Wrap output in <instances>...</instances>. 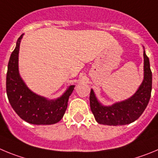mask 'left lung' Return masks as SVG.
Masks as SVG:
<instances>
[{
    "mask_svg": "<svg viewBox=\"0 0 158 158\" xmlns=\"http://www.w3.org/2000/svg\"><path fill=\"white\" fill-rule=\"evenodd\" d=\"M144 49V47H143ZM144 78L135 93L131 98L112 106H103L97 98L93 89L89 94L90 109L98 123L109 126L126 125L135 121L143 114L151 96L152 72L150 60L143 51Z\"/></svg>",
    "mask_w": 158,
    "mask_h": 158,
    "instance_id": "obj_1",
    "label": "left lung"
}]
</instances>
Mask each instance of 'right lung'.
I'll return each mask as SVG.
<instances>
[{
    "instance_id": "right-lung-1",
    "label": "right lung",
    "mask_w": 158,
    "mask_h": 158,
    "mask_svg": "<svg viewBox=\"0 0 158 158\" xmlns=\"http://www.w3.org/2000/svg\"><path fill=\"white\" fill-rule=\"evenodd\" d=\"M23 35L18 38L8 61L6 77L8 101L18 116L27 123L36 125L54 124L63 118L75 85L69 86L64 93L56 99H48L31 91L19 72V45Z\"/></svg>"
}]
</instances>
